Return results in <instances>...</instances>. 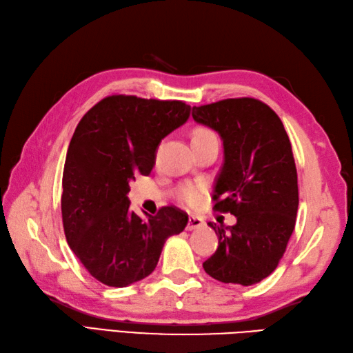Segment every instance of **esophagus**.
I'll return each instance as SVG.
<instances>
[{
    "label": "esophagus",
    "instance_id": "34e87169",
    "mask_svg": "<svg viewBox=\"0 0 353 353\" xmlns=\"http://www.w3.org/2000/svg\"><path fill=\"white\" fill-rule=\"evenodd\" d=\"M204 225V221L203 218L200 216H195V215H191L190 218H188V224H186V230H195V228H200Z\"/></svg>",
    "mask_w": 353,
    "mask_h": 353
}]
</instances>
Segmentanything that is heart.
<instances>
[{
  "instance_id": "1",
  "label": "heart",
  "mask_w": 353,
  "mask_h": 353,
  "mask_svg": "<svg viewBox=\"0 0 353 353\" xmlns=\"http://www.w3.org/2000/svg\"><path fill=\"white\" fill-rule=\"evenodd\" d=\"M209 135H214V132L206 128H199L192 132V139H200ZM176 199L180 204H183V206H188V208L199 206L204 199V186L200 183L182 185L180 188H177Z\"/></svg>"
}]
</instances>
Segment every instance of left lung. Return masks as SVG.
<instances>
[{"label": "left lung", "instance_id": "obj_1", "mask_svg": "<svg viewBox=\"0 0 353 353\" xmlns=\"http://www.w3.org/2000/svg\"><path fill=\"white\" fill-rule=\"evenodd\" d=\"M192 119L216 130L224 163L212 199L232 227L209 223L218 248L203 263L221 283L251 285L274 272L296 223L298 173L283 121L252 97L194 106Z\"/></svg>", "mask_w": 353, "mask_h": 353}]
</instances>
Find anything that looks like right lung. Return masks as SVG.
Wrapping results in <instances>:
<instances>
[{"mask_svg":"<svg viewBox=\"0 0 353 353\" xmlns=\"http://www.w3.org/2000/svg\"><path fill=\"white\" fill-rule=\"evenodd\" d=\"M182 101L114 94L97 102L73 134L63 171L64 234L81 263L110 288L143 280L163 243L183 232L188 215L174 206L141 219L129 210V182L149 176L161 141L190 119Z\"/></svg>","mask_w":353,"mask_h":353,"instance_id":"obj_1","label":"right lung"}]
</instances>
